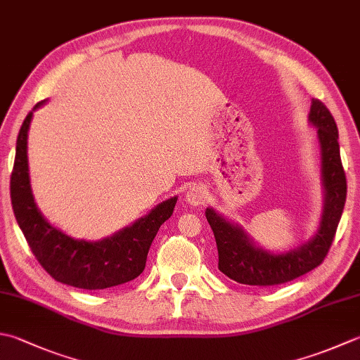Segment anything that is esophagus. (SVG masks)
Segmentation results:
<instances>
[{
    "mask_svg": "<svg viewBox=\"0 0 360 360\" xmlns=\"http://www.w3.org/2000/svg\"><path fill=\"white\" fill-rule=\"evenodd\" d=\"M207 200V190L201 184H193L187 190L186 193V201L192 206H201V204L206 202Z\"/></svg>",
    "mask_w": 360,
    "mask_h": 360,
    "instance_id": "34e87169",
    "label": "esophagus"
}]
</instances>
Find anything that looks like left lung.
<instances>
[{
	"instance_id": "8db88e82",
	"label": "left lung",
	"mask_w": 360,
	"mask_h": 360,
	"mask_svg": "<svg viewBox=\"0 0 360 360\" xmlns=\"http://www.w3.org/2000/svg\"><path fill=\"white\" fill-rule=\"evenodd\" d=\"M309 122L319 134L325 188L320 228L311 240L284 255H273L255 245L238 224L218 215L214 209H206V218L217 242L218 270L236 283L257 287L288 283L319 266L333 245L347 201V176L340 159L339 131L334 117L320 100H312Z\"/></svg>"
}]
</instances>
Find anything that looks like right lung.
I'll return each instance as SVG.
<instances>
[{"mask_svg":"<svg viewBox=\"0 0 360 360\" xmlns=\"http://www.w3.org/2000/svg\"><path fill=\"white\" fill-rule=\"evenodd\" d=\"M45 101L34 105L32 112ZM32 112L21 124L11 174V200L17 223L32 255L49 276L84 290H101L136 279L160 224L172 217L178 196L160 202L150 214L100 242L76 240L51 226L40 214L30 182L27 131Z\"/></svg>","mask_w":360,"mask_h":360,"instance_id":"right-lung-1","label":"right lung"}]
</instances>
